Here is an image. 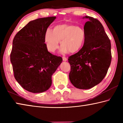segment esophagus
Here are the masks:
<instances>
[{"instance_id": "34e87169", "label": "esophagus", "mask_w": 123, "mask_h": 123, "mask_svg": "<svg viewBox=\"0 0 123 123\" xmlns=\"http://www.w3.org/2000/svg\"><path fill=\"white\" fill-rule=\"evenodd\" d=\"M62 59H63V61H67V58L65 56L62 57Z\"/></svg>"}]
</instances>
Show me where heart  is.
Returning a JSON list of instances; mask_svg holds the SVG:
<instances>
[{"label": "heart", "mask_w": 123, "mask_h": 123, "mask_svg": "<svg viewBox=\"0 0 123 123\" xmlns=\"http://www.w3.org/2000/svg\"><path fill=\"white\" fill-rule=\"evenodd\" d=\"M86 33L82 27L72 24H57L51 30H47L44 35L47 49L54 53L59 48V42L62 53H74L79 51L84 46Z\"/></svg>", "instance_id": "b5f03b06"}]
</instances>
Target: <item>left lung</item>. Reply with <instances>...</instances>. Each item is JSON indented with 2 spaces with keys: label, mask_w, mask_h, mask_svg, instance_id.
Segmentation results:
<instances>
[{
  "label": "left lung",
  "mask_w": 123,
  "mask_h": 123,
  "mask_svg": "<svg viewBox=\"0 0 123 123\" xmlns=\"http://www.w3.org/2000/svg\"><path fill=\"white\" fill-rule=\"evenodd\" d=\"M84 46L68 58L69 80L77 88L87 89L99 84L107 74L111 62V42L98 20L85 16Z\"/></svg>",
  "instance_id": "1"
}]
</instances>
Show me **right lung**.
<instances>
[{"instance_id":"right-lung-1","label":"right lung","mask_w":123,"mask_h":123,"mask_svg":"<svg viewBox=\"0 0 123 123\" xmlns=\"http://www.w3.org/2000/svg\"><path fill=\"white\" fill-rule=\"evenodd\" d=\"M56 17L30 21L17 32L10 54L14 76L23 88L30 92L48 90L51 76L61 63V57L48 51L44 41L47 28Z\"/></svg>"}]
</instances>
